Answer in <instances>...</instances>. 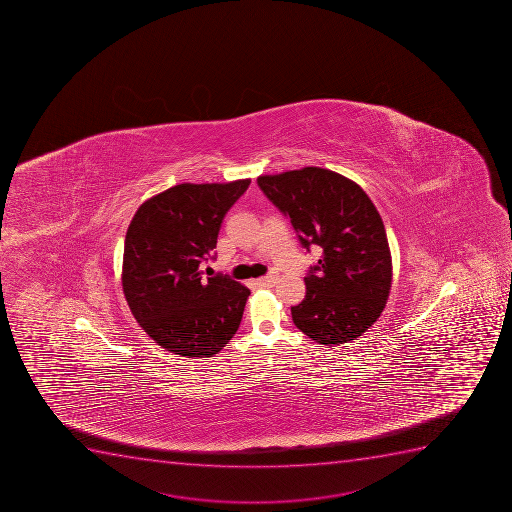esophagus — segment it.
<instances>
[{"mask_svg": "<svg viewBox=\"0 0 512 512\" xmlns=\"http://www.w3.org/2000/svg\"><path fill=\"white\" fill-rule=\"evenodd\" d=\"M277 280H279L277 275L270 274L267 275V277L255 280V285H257V287H274V285L277 284Z\"/></svg>", "mask_w": 512, "mask_h": 512, "instance_id": "34e87169", "label": "esophagus"}]
</instances>
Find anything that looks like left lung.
<instances>
[{
  "instance_id": "obj_1",
  "label": "left lung",
  "mask_w": 512,
  "mask_h": 512,
  "mask_svg": "<svg viewBox=\"0 0 512 512\" xmlns=\"http://www.w3.org/2000/svg\"><path fill=\"white\" fill-rule=\"evenodd\" d=\"M257 183L290 218L302 247L322 248L304 279L305 299L292 307L295 327L329 347L357 339L379 319L392 284L384 222L369 195L320 167L262 175Z\"/></svg>"
}]
</instances>
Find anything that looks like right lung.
I'll list each match as a JSON object with an SVG mask.
<instances>
[{
  "instance_id": "add662e5",
  "label": "right lung",
  "mask_w": 512,
  "mask_h": 512,
  "mask_svg": "<svg viewBox=\"0 0 512 512\" xmlns=\"http://www.w3.org/2000/svg\"><path fill=\"white\" fill-rule=\"evenodd\" d=\"M250 178L182 183L148 198L128 225L122 284L138 324L180 357H212L242 322L250 290L228 277H202L225 213Z\"/></svg>"
}]
</instances>
